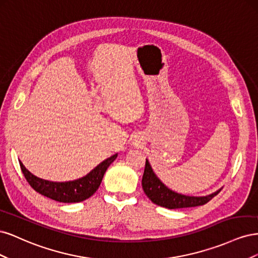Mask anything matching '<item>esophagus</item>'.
<instances>
[{"mask_svg": "<svg viewBox=\"0 0 258 258\" xmlns=\"http://www.w3.org/2000/svg\"><path fill=\"white\" fill-rule=\"evenodd\" d=\"M140 143H141V142H140V141H138V140H136V142H135V144L138 146Z\"/></svg>", "mask_w": 258, "mask_h": 258, "instance_id": "obj_1", "label": "esophagus"}]
</instances>
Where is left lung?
I'll list each match as a JSON object with an SVG mask.
<instances>
[{
  "label": "left lung",
  "mask_w": 258,
  "mask_h": 258,
  "mask_svg": "<svg viewBox=\"0 0 258 258\" xmlns=\"http://www.w3.org/2000/svg\"><path fill=\"white\" fill-rule=\"evenodd\" d=\"M142 187L145 195L152 202L167 209H182L206 205L221 191V189H218L207 196H187V195L176 192L160 181V178L154 172L148 159H146L145 162Z\"/></svg>",
  "instance_id": "1"
}]
</instances>
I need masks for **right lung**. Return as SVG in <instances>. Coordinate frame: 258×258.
Segmentation results:
<instances>
[{
	"label": "right lung",
	"instance_id": "obj_1",
	"mask_svg": "<svg viewBox=\"0 0 258 258\" xmlns=\"http://www.w3.org/2000/svg\"><path fill=\"white\" fill-rule=\"evenodd\" d=\"M116 158L117 154L99 163L85 176L68 182H52L40 178L31 173L20 160L19 165L28 183L35 191L63 204H74L88 199L98 190L106 169Z\"/></svg>",
	"mask_w": 258,
	"mask_h": 258
}]
</instances>
